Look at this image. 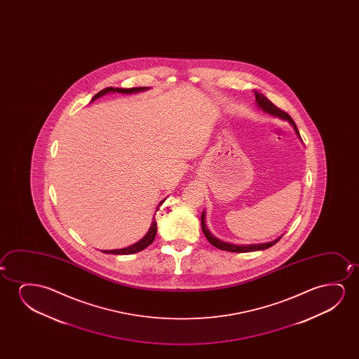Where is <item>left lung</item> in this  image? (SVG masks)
I'll return each instance as SVG.
<instances>
[{"label":"left lung","instance_id":"8db88e82","mask_svg":"<svg viewBox=\"0 0 359 359\" xmlns=\"http://www.w3.org/2000/svg\"><path fill=\"white\" fill-rule=\"evenodd\" d=\"M255 98L256 103H257V105H259L264 111L271 114V115L278 116V118H285L287 121H290V125H292L293 128H294L295 133L298 135V137H300L298 128H297V125H295L294 121H293V118H290L288 114L283 111L282 109L277 108L275 104L271 103L270 100L266 98L264 94L255 92ZM201 226L203 234H205V236L207 238V241H210L212 245L217 248V249L231 251V252H248V251L265 250L267 248H271V246L275 245L276 243L280 239H280H276L275 241H271V243H265V244H252V245H234V244H231V243H226V241H219L218 238H216L213 234H211L210 231L207 229L206 221H205V212H202Z\"/></svg>","mask_w":359,"mask_h":359}]
</instances>
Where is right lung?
<instances>
[{
    "label": "right lung",
    "mask_w": 359,
    "mask_h": 359,
    "mask_svg": "<svg viewBox=\"0 0 359 359\" xmlns=\"http://www.w3.org/2000/svg\"><path fill=\"white\" fill-rule=\"evenodd\" d=\"M146 87H138V88H113V87H108V88H104L103 90H100L98 93L94 95L93 99H92V102H94L95 99L99 98V97H102L104 94L108 93V92H118V93H125L130 94L133 93V92H141V90H146ZM163 202H161V205H162ZM159 205V206H161ZM159 208V207H158ZM157 208V211H158ZM156 234H157V222L154 219V217H153L152 224H151V228H149V231H148L147 234L143 236L141 241L136 243V244H133V245L128 246V248H123V249H118V250H103V252L105 254H115V255H130V254H135V252H138V251L143 250V249H146L148 245H151L152 244L153 241H154V238H156Z\"/></svg>",
    "instance_id": "obj_1"
}]
</instances>
